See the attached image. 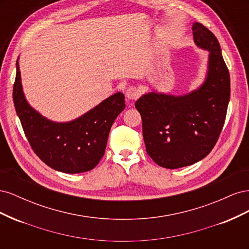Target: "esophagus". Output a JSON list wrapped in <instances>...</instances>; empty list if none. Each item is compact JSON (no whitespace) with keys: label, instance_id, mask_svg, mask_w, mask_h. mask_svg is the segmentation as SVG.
<instances>
[{"label":"esophagus","instance_id":"34e87169","mask_svg":"<svg viewBox=\"0 0 249 249\" xmlns=\"http://www.w3.org/2000/svg\"><path fill=\"white\" fill-rule=\"evenodd\" d=\"M140 94H141L140 90L137 87H135V86H130L129 88L126 89V91H125L126 99L130 100V101L137 100L138 97L140 96Z\"/></svg>","mask_w":249,"mask_h":249}]
</instances>
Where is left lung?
I'll return each instance as SVG.
<instances>
[{
	"label": "left lung",
	"instance_id": "8db88e82",
	"mask_svg": "<svg viewBox=\"0 0 249 249\" xmlns=\"http://www.w3.org/2000/svg\"><path fill=\"white\" fill-rule=\"evenodd\" d=\"M192 31L196 46L210 52L203 84L180 96L149 92L135 103L146 153L168 169L189 166L210 154L222 131L230 102V72L219 42L199 22H194Z\"/></svg>",
	"mask_w": 249,
	"mask_h": 249
}]
</instances>
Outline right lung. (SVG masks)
Masks as SVG:
<instances>
[{
	"instance_id": "right-lung-1",
	"label": "right lung",
	"mask_w": 249,
	"mask_h": 249,
	"mask_svg": "<svg viewBox=\"0 0 249 249\" xmlns=\"http://www.w3.org/2000/svg\"><path fill=\"white\" fill-rule=\"evenodd\" d=\"M18 61L13 103L34 153L48 166L61 172L80 173L93 169L105 154L113 123L125 107L124 95L122 92L111 95L72 122H51L26 101Z\"/></svg>"
}]
</instances>
